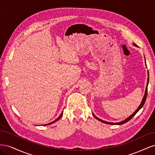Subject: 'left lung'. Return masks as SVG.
<instances>
[{
    "label": "left lung",
    "mask_w": 155,
    "mask_h": 155,
    "mask_svg": "<svg viewBox=\"0 0 155 155\" xmlns=\"http://www.w3.org/2000/svg\"><path fill=\"white\" fill-rule=\"evenodd\" d=\"M133 45L134 46H136V47H138V46L136 45V44H134V43H133ZM145 66L147 67V65H146V62H145ZM147 74H148V78H147V85H146V88H145V94H144V96H143V99H142V102H141V104H140V105H139V107H138V109L136 110L133 113L131 114L130 116H129L128 118H127L126 119H125L124 120H123V121H120V122H117V123H113V122H108V121H104V120H101V119H100L99 118H97V117L96 116H95L94 115V114L93 113V112H92V114H93V116H94V117L95 118H96L97 120H98L99 121H101V122H103V123H104V124H109V125H122V124H125L126 122H127L128 121H129L131 118H133V117L137 113V112L140 110V109H142V107L143 106V105H144V104H145V100H146V98H147V86H148V83H149V72L147 71Z\"/></svg>",
    "instance_id": "8db88e82"
}]
</instances>
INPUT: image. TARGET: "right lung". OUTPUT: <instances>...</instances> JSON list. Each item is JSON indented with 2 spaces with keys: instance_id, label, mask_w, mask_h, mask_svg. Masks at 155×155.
Masks as SVG:
<instances>
[{
  "instance_id": "add662e5",
  "label": "right lung",
  "mask_w": 155,
  "mask_h": 155,
  "mask_svg": "<svg viewBox=\"0 0 155 155\" xmlns=\"http://www.w3.org/2000/svg\"><path fill=\"white\" fill-rule=\"evenodd\" d=\"M63 111H62V112H61V114H60V116L58 117V118L56 119V120H55L54 121H53L52 122H50V123H49V124H44L43 125H50V124H53V123H54V122H55V121H57L58 120H59L61 118V116H62V115H63Z\"/></svg>"
}]
</instances>
